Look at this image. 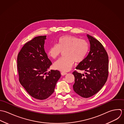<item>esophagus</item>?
Returning a JSON list of instances; mask_svg holds the SVG:
<instances>
[{"mask_svg": "<svg viewBox=\"0 0 124 124\" xmlns=\"http://www.w3.org/2000/svg\"><path fill=\"white\" fill-rule=\"evenodd\" d=\"M61 75H62V76H64V75L67 74V73H66V72H62L61 73Z\"/></svg>", "mask_w": 124, "mask_h": 124, "instance_id": "1", "label": "esophagus"}]
</instances>
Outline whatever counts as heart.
Masks as SVG:
<instances>
[{
	"label": "heart",
	"instance_id": "1",
	"mask_svg": "<svg viewBox=\"0 0 124 124\" xmlns=\"http://www.w3.org/2000/svg\"><path fill=\"white\" fill-rule=\"evenodd\" d=\"M89 50L88 43L84 40L71 35H65L59 38L57 45H54L48 51V55L55 59L64 52L63 57L55 61L54 64L55 69L61 71H69L74 63L83 61Z\"/></svg>",
	"mask_w": 124,
	"mask_h": 124
}]
</instances>
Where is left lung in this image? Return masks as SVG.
Masks as SVG:
<instances>
[{"mask_svg":"<svg viewBox=\"0 0 124 124\" xmlns=\"http://www.w3.org/2000/svg\"><path fill=\"white\" fill-rule=\"evenodd\" d=\"M90 44V51L76 69L84 70V74L74 71L75 92L83 98L90 97L102 88L108 75V56L101 44L93 36L87 34Z\"/></svg>","mask_w":124,"mask_h":124,"instance_id":"1","label":"left lung"}]
</instances>
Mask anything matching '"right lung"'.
Instances as JSON below:
<instances>
[{"label": "right lung", "instance_id": "right-lung-1", "mask_svg": "<svg viewBox=\"0 0 124 124\" xmlns=\"http://www.w3.org/2000/svg\"><path fill=\"white\" fill-rule=\"evenodd\" d=\"M46 36L35 37L26 43L17 57L19 81L32 97L40 100L54 92L61 77L57 70L47 72L52 65L44 48Z\"/></svg>", "mask_w": 124, "mask_h": 124}]
</instances>
